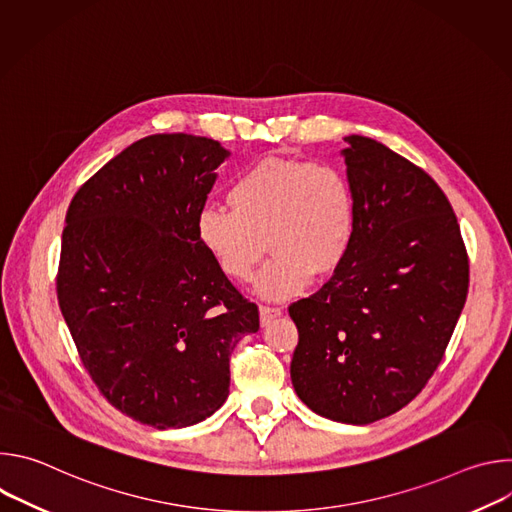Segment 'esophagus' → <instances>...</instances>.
<instances>
[{
	"mask_svg": "<svg viewBox=\"0 0 512 512\" xmlns=\"http://www.w3.org/2000/svg\"><path fill=\"white\" fill-rule=\"evenodd\" d=\"M281 316V308L275 306H259V318H261V326H269L275 318Z\"/></svg>",
	"mask_w": 512,
	"mask_h": 512,
	"instance_id": "esophagus-1",
	"label": "esophagus"
}]
</instances>
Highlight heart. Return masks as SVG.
I'll return each instance as SVG.
<instances>
[{
	"label": "heart",
	"mask_w": 512,
	"mask_h": 512,
	"mask_svg": "<svg viewBox=\"0 0 512 512\" xmlns=\"http://www.w3.org/2000/svg\"><path fill=\"white\" fill-rule=\"evenodd\" d=\"M227 208H204L196 237L204 251L237 281H249L265 255L257 294L285 300L312 275L332 273L354 235V196L346 176L330 164L267 158L229 188Z\"/></svg>",
	"instance_id": "1"
}]
</instances>
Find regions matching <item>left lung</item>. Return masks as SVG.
<instances>
[{"mask_svg":"<svg viewBox=\"0 0 512 512\" xmlns=\"http://www.w3.org/2000/svg\"><path fill=\"white\" fill-rule=\"evenodd\" d=\"M344 141L354 235L330 281L289 306L300 334L289 371L314 413L367 425L405 407L444 358L468 255L446 194L421 168L377 139Z\"/></svg>","mask_w":512,"mask_h":512,"instance_id":"8db88e82","label":"left lung"}]
</instances>
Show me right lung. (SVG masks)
Listing matches in <instances>:
<instances>
[{
  "label": "right lung",
  "mask_w": 512,
  "mask_h": 512,
  "mask_svg": "<svg viewBox=\"0 0 512 512\" xmlns=\"http://www.w3.org/2000/svg\"><path fill=\"white\" fill-rule=\"evenodd\" d=\"M231 156L188 133L148 135L72 198L58 304L103 397L156 429L188 427L229 397V358L259 310L204 251L196 221Z\"/></svg>",
  "instance_id": "obj_1"
}]
</instances>
